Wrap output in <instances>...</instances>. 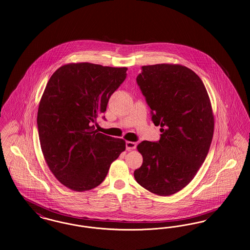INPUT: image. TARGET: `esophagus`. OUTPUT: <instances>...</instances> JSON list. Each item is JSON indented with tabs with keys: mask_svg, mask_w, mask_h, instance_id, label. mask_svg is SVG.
<instances>
[{
	"mask_svg": "<svg viewBox=\"0 0 250 250\" xmlns=\"http://www.w3.org/2000/svg\"><path fill=\"white\" fill-rule=\"evenodd\" d=\"M136 147V143L131 142V141H127L126 142V149L127 150H132Z\"/></svg>",
	"mask_w": 250,
	"mask_h": 250,
	"instance_id": "obj_1",
	"label": "esophagus"
}]
</instances>
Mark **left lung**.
Masks as SVG:
<instances>
[{"label": "left lung", "instance_id": "obj_1", "mask_svg": "<svg viewBox=\"0 0 250 250\" xmlns=\"http://www.w3.org/2000/svg\"><path fill=\"white\" fill-rule=\"evenodd\" d=\"M136 82L161 126L158 142L137 146L142 166L136 182L158 196H171L194 179L210 149L214 119L210 98L201 79L177 64L142 66Z\"/></svg>", "mask_w": 250, "mask_h": 250}]
</instances>
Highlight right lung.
I'll return each mask as SVG.
<instances>
[{"label":"right lung","mask_w":250,"mask_h":250,"mask_svg":"<svg viewBox=\"0 0 250 250\" xmlns=\"http://www.w3.org/2000/svg\"><path fill=\"white\" fill-rule=\"evenodd\" d=\"M127 69L71 63L60 66L46 85L38 112L41 150L54 177L73 191L102 184L126 148L123 139L98 132L93 123L105 112Z\"/></svg>","instance_id":"1"}]
</instances>
